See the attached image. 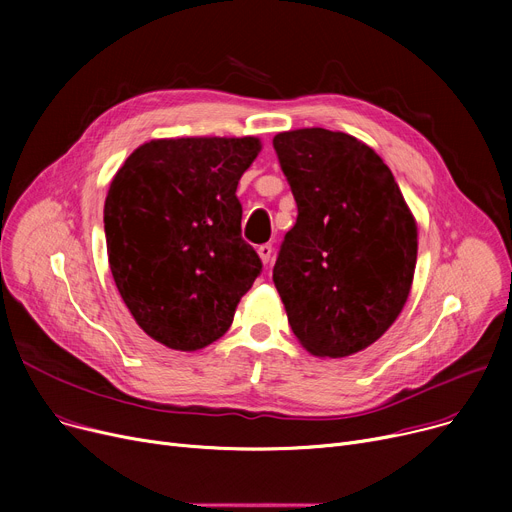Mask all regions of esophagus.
Returning a JSON list of instances; mask_svg holds the SVG:
<instances>
[{
  "mask_svg": "<svg viewBox=\"0 0 512 512\" xmlns=\"http://www.w3.org/2000/svg\"><path fill=\"white\" fill-rule=\"evenodd\" d=\"M257 253H259L261 261L267 265V263L272 261V255H274V247H272V245H261V247L257 249Z\"/></svg>",
  "mask_w": 512,
  "mask_h": 512,
  "instance_id": "obj_1",
  "label": "esophagus"
}]
</instances>
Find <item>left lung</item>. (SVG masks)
Segmentation results:
<instances>
[{
    "instance_id": "left-lung-1",
    "label": "left lung",
    "mask_w": 512,
    "mask_h": 512,
    "mask_svg": "<svg viewBox=\"0 0 512 512\" xmlns=\"http://www.w3.org/2000/svg\"><path fill=\"white\" fill-rule=\"evenodd\" d=\"M274 149L299 209L274 265L288 324L317 357L359 353L409 299L417 224L382 157L351 134L290 130Z\"/></svg>"
}]
</instances>
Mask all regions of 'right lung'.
<instances>
[{"instance_id":"add662e5","label":"right lung","mask_w":512,"mask_h":512,"mask_svg":"<svg viewBox=\"0 0 512 512\" xmlns=\"http://www.w3.org/2000/svg\"><path fill=\"white\" fill-rule=\"evenodd\" d=\"M259 139H159L132 151L103 207L107 257L120 297L153 340L197 351L230 328L261 274L240 236V176Z\"/></svg>"}]
</instances>
